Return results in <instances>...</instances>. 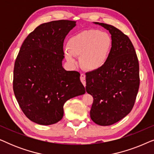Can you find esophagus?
Masks as SVG:
<instances>
[{
  "label": "esophagus",
  "instance_id": "esophagus-1",
  "mask_svg": "<svg viewBox=\"0 0 154 154\" xmlns=\"http://www.w3.org/2000/svg\"><path fill=\"white\" fill-rule=\"evenodd\" d=\"M80 79H81V81L82 82V83L83 84L84 86L86 85V82H85V75L83 74V73H81V77H80Z\"/></svg>",
  "mask_w": 154,
  "mask_h": 154
}]
</instances>
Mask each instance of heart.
Wrapping results in <instances>:
<instances>
[{"mask_svg": "<svg viewBox=\"0 0 154 154\" xmlns=\"http://www.w3.org/2000/svg\"><path fill=\"white\" fill-rule=\"evenodd\" d=\"M112 48L113 39L108 33L88 29L69 39L65 57L71 64H75V57L80 56L82 68L88 71H97L106 64Z\"/></svg>", "mask_w": 154, "mask_h": 154, "instance_id": "b5f03b06", "label": "heart"}]
</instances>
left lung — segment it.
I'll list each match as a JSON object with an SVG mask.
<instances>
[{
    "label": "left lung",
    "mask_w": 154,
    "mask_h": 154,
    "mask_svg": "<svg viewBox=\"0 0 154 154\" xmlns=\"http://www.w3.org/2000/svg\"><path fill=\"white\" fill-rule=\"evenodd\" d=\"M108 30L113 39L109 60L102 68L85 73L86 91L93 97L90 118L97 125H113L123 119L134 106L140 71L131 41L111 25L94 22Z\"/></svg>",
    "instance_id": "1"
}]
</instances>
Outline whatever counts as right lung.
<instances>
[{
    "label": "right lung",
    "instance_id": "obj_1",
    "mask_svg": "<svg viewBox=\"0 0 154 154\" xmlns=\"http://www.w3.org/2000/svg\"><path fill=\"white\" fill-rule=\"evenodd\" d=\"M75 21L44 23L23 42L14 63L13 90L19 105L31 121L43 125L57 123L64 103L85 94L81 74L62 66L63 43Z\"/></svg>",
    "mask_w": 154,
    "mask_h": 154
}]
</instances>
